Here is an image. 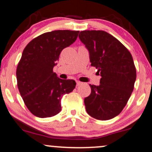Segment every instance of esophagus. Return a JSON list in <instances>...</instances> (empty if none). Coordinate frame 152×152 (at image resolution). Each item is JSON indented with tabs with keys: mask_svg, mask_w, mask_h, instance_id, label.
<instances>
[{
	"mask_svg": "<svg viewBox=\"0 0 152 152\" xmlns=\"http://www.w3.org/2000/svg\"><path fill=\"white\" fill-rule=\"evenodd\" d=\"M81 82H80V81H76V86H80V85H81Z\"/></svg>",
	"mask_w": 152,
	"mask_h": 152,
	"instance_id": "obj_1",
	"label": "esophagus"
}]
</instances>
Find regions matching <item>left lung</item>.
<instances>
[{
  "label": "left lung",
  "mask_w": 152,
  "mask_h": 152,
  "mask_svg": "<svg viewBox=\"0 0 152 152\" xmlns=\"http://www.w3.org/2000/svg\"><path fill=\"white\" fill-rule=\"evenodd\" d=\"M78 37L89 52L91 66L102 76L99 86L90 84L86 110L96 119H111L121 112L134 90L137 71L132 56L106 31H83Z\"/></svg>",
  "instance_id": "obj_1"
}]
</instances>
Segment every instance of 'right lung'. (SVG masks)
<instances>
[{
	"label": "right lung",
	"instance_id": "1",
	"mask_svg": "<svg viewBox=\"0 0 152 152\" xmlns=\"http://www.w3.org/2000/svg\"><path fill=\"white\" fill-rule=\"evenodd\" d=\"M78 33L69 30L44 33L24 48L17 66V85L26 107L36 116L46 118L58 114L63 96L76 87V81L61 79L53 69L61 52L75 42Z\"/></svg>",
	"mask_w": 152,
	"mask_h": 152
}]
</instances>
